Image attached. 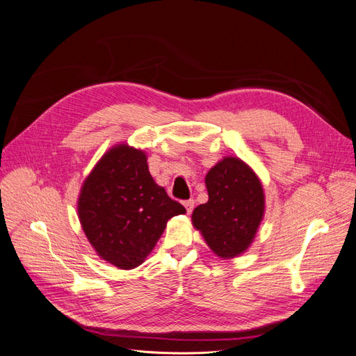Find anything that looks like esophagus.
Here are the masks:
<instances>
[{
  "mask_svg": "<svg viewBox=\"0 0 356 356\" xmlns=\"http://www.w3.org/2000/svg\"><path fill=\"white\" fill-rule=\"evenodd\" d=\"M183 205H185V209H186L188 213H192V210L195 207V201L193 200H186V201H183Z\"/></svg>",
  "mask_w": 356,
  "mask_h": 356,
  "instance_id": "esophagus-1",
  "label": "esophagus"
}]
</instances>
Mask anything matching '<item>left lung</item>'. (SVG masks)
Returning <instances> with one entry per match:
<instances>
[{"label": "left lung", "instance_id": "8db88e82", "mask_svg": "<svg viewBox=\"0 0 356 356\" xmlns=\"http://www.w3.org/2000/svg\"><path fill=\"white\" fill-rule=\"evenodd\" d=\"M205 186L209 201L193 210V226L217 256L244 253L265 213L260 180L239 158L226 156L205 176Z\"/></svg>", "mask_w": 356, "mask_h": 356}]
</instances>
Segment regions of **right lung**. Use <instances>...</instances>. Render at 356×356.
I'll return each instance as SVG.
<instances>
[{
  "mask_svg": "<svg viewBox=\"0 0 356 356\" xmlns=\"http://www.w3.org/2000/svg\"><path fill=\"white\" fill-rule=\"evenodd\" d=\"M145 152L118 145L102 156L78 198V217L97 254L120 269L142 265L173 216L186 213L149 173Z\"/></svg>",
  "mask_w": 356,
  "mask_h": 356,
  "instance_id": "obj_1",
  "label": "right lung"
}]
</instances>
